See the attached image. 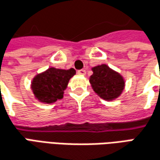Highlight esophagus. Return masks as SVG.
Returning <instances> with one entry per match:
<instances>
[{"label": "esophagus", "instance_id": "obj_1", "mask_svg": "<svg viewBox=\"0 0 160 160\" xmlns=\"http://www.w3.org/2000/svg\"><path fill=\"white\" fill-rule=\"evenodd\" d=\"M78 73L79 74H82V75H85L86 74V70L85 69H80V70H78Z\"/></svg>", "mask_w": 160, "mask_h": 160}]
</instances>
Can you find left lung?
<instances>
[{
  "instance_id": "left-lung-1",
  "label": "left lung",
  "mask_w": 160,
  "mask_h": 160,
  "mask_svg": "<svg viewBox=\"0 0 160 160\" xmlns=\"http://www.w3.org/2000/svg\"><path fill=\"white\" fill-rule=\"evenodd\" d=\"M90 83L93 91L102 99L112 100L122 92L125 86L123 77L112 70L107 65H100L92 68Z\"/></svg>"
}]
</instances>
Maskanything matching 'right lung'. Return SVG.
I'll list each match as a JSON object with an SVG mask.
<instances>
[{
	"instance_id": "add662e5",
	"label": "right lung",
	"mask_w": 160,
	"mask_h": 160,
	"mask_svg": "<svg viewBox=\"0 0 160 160\" xmlns=\"http://www.w3.org/2000/svg\"><path fill=\"white\" fill-rule=\"evenodd\" d=\"M75 73L76 71L73 68L63 70L51 68L38 74L31 86L35 98L41 102L48 104L62 99L63 91L67 88L69 80Z\"/></svg>"
}]
</instances>
